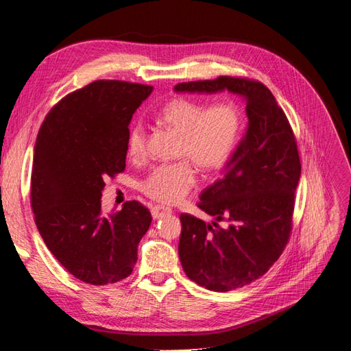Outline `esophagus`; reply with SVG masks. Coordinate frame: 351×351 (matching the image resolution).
I'll return each instance as SVG.
<instances>
[{
  "label": "esophagus",
  "instance_id": "obj_1",
  "mask_svg": "<svg viewBox=\"0 0 351 351\" xmlns=\"http://www.w3.org/2000/svg\"><path fill=\"white\" fill-rule=\"evenodd\" d=\"M151 213H152V218H154V219H158V218H163V217H166V215H170V213H172V209H170V208H165V206H160V204H157V206H154V208L151 209Z\"/></svg>",
  "mask_w": 351,
  "mask_h": 351
}]
</instances>
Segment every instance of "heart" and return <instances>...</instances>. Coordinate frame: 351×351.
I'll use <instances>...</instances> for the list:
<instances>
[{"label": "heart", "mask_w": 351, "mask_h": 351, "mask_svg": "<svg viewBox=\"0 0 351 351\" xmlns=\"http://www.w3.org/2000/svg\"><path fill=\"white\" fill-rule=\"evenodd\" d=\"M158 120L179 134L176 157L182 160L160 165L142 179L141 191L161 204H175L190 193L197 182L193 163L206 173L219 172L228 165L243 132V112L232 101L212 105L190 97H175L161 106ZM133 160L147 152V130L133 121L125 139Z\"/></svg>", "instance_id": "1"}]
</instances>
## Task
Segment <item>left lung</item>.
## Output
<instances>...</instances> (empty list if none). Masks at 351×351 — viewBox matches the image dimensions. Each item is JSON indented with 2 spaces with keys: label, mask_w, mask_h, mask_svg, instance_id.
Masks as SVG:
<instances>
[{
  "label": "left lung",
  "mask_w": 351,
  "mask_h": 351,
  "mask_svg": "<svg viewBox=\"0 0 351 351\" xmlns=\"http://www.w3.org/2000/svg\"><path fill=\"white\" fill-rule=\"evenodd\" d=\"M223 88L245 96L247 130L221 178L204 188L197 203L217 221L206 223L182 213L178 247L185 274L215 292L255 282L282 255L292 232L301 176L291 123L265 84L221 75L175 87L176 92L206 93Z\"/></svg>",
  "instance_id": "8db88e82"
}]
</instances>
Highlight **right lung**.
<instances>
[{
    "label": "right lung",
    "mask_w": 351,
    "mask_h": 351,
    "mask_svg": "<svg viewBox=\"0 0 351 351\" xmlns=\"http://www.w3.org/2000/svg\"><path fill=\"white\" fill-rule=\"evenodd\" d=\"M152 87L121 80L68 93L38 130L31 173V206L44 243L68 271L102 286L129 277L138 245L152 221L142 203L104 213L108 178L125 169L132 115Z\"/></svg>",
    "instance_id": "right-lung-1"
}]
</instances>
